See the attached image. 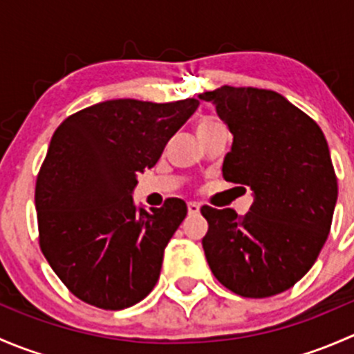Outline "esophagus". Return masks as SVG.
Here are the masks:
<instances>
[{"mask_svg":"<svg viewBox=\"0 0 354 354\" xmlns=\"http://www.w3.org/2000/svg\"><path fill=\"white\" fill-rule=\"evenodd\" d=\"M200 212V205L197 202H188V214H198Z\"/></svg>","mask_w":354,"mask_h":354,"instance_id":"obj_1","label":"esophagus"}]
</instances>
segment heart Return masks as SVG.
<instances>
[{"mask_svg": "<svg viewBox=\"0 0 354 354\" xmlns=\"http://www.w3.org/2000/svg\"><path fill=\"white\" fill-rule=\"evenodd\" d=\"M217 124H219V123H216V121H212V120H202V121H200V123H198V127H197V133H198V131L209 130V128L217 127Z\"/></svg>", "mask_w": 354, "mask_h": 354, "instance_id": "1", "label": "heart"}]
</instances>
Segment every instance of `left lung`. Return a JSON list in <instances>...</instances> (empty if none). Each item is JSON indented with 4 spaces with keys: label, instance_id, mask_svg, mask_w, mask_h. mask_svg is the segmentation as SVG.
Segmentation results:
<instances>
[{
    "label": "left lung",
    "instance_id": "8db88e82",
    "mask_svg": "<svg viewBox=\"0 0 354 354\" xmlns=\"http://www.w3.org/2000/svg\"><path fill=\"white\" fill-rule=\"evenodd\" d=\"M233 133L226 181L250 187L243 217L202 207V246L223 286L267 298L295 286L315 263L330 231L337 180L319 124L274 91L223 85L198 95Z\"/></svg>",
    "mask_w": 354,
    "mask_h": 354
}]
</instances>
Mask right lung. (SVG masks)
<instances>
[{
  "mask_svg": "<svg viewBox=\"0 0 354 354\" xmlns=\"http://www.w3.org/2000/svg\"><path fill=\"white\" fill-rule=\"evenodd\" d=\"M198 108L113 99L68 116L55 131L35 183L39 245L82 301L123 310L156 286L164 248L187 203L137 207V173L156 166L169 138Z\"/></svg>",
  "mask_w": 354,
  "mask_h": 354,
  "instance_id": "obj_1",
  "label": "right lung"
}]
</instances>
